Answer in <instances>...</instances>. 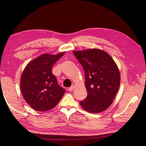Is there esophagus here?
Returning <instances> with one entry per match:
<instances>
[{
  "mask_svg": "<svg viewBox=\"0 0 146 146\" xmlns=\"http://www.w3.org/2000/svg\"><path fill=\"white\" fill-rule=\"evenodd\" d=\"M74 85H72V86H70V88H68V90L69 91H72L74 90Z\"/></svg>",
  "mask_w": 146,
  "mask_h": 146,
  "instance_id": "1",
  "label": "esophagus"
}]
</instances>
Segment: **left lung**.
<instances>
[{
  "mask_svg": "<svg viewBox=\"0 0 146 146\" xmlns=\"http://www.w3.org/2000/svg\"><path fill=\"white\" fill-rule=\"evenodd\" d=\"M85 74L88 96L80 102L86 111L98 113L113 102L120 86V73L116 64L107 52L97 48L72 52Z\"/></svg>",
  "mask_w": 146,
  "mask_h": 146,
  "instance_id": "left-lung-1",
  "label": "left lung"
}]
</instances>
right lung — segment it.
I'll return each instance as SVG.
<instances>
[{"mask_svg": "<svg viewBox=\"0 0 146 146\" xmlns=\"http://www.w3.org/2000/svg\"><path fill=\"white\" fill-rule=\"evenodd\" d=\"M64 54H43L25 67L21 78V89L26 102L34 110L46 111L52 109L66 92L52 73V66Z\"/></svg>", "mask_w": 146, "mask_h": 146, "instance_id": "add662e5", "label": "right lung"}]
</instances>
